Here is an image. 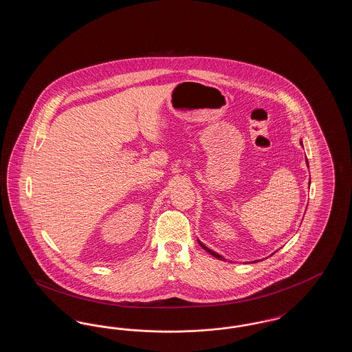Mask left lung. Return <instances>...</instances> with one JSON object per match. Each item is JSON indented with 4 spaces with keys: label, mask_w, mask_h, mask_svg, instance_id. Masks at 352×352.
I'll list each match as a JSON object with an SVG mask.
<instances>
[{
    "label": "left lung",
    "mask_w": 352,
    "mask_h": 352,
    "mask_svg": "<svg viewBox=\"0 0 352 352\" xmlns=\"http://www.w3.org/2000/svg\"><path fill=\"white\" fill-rule=\"evenodd\" d=\"M199 244H201V248H203V250H206V251L208 252V253H211V254H212V256H214V257H217V258H219V260H224V258H223V257H221V256H220V254H218V253H215V252H214V251H211V250H210V248H207V247H206V245H203V244H201V241H199Z\"/></svg>",
    "instance_id": "1"
}]
</instances>
